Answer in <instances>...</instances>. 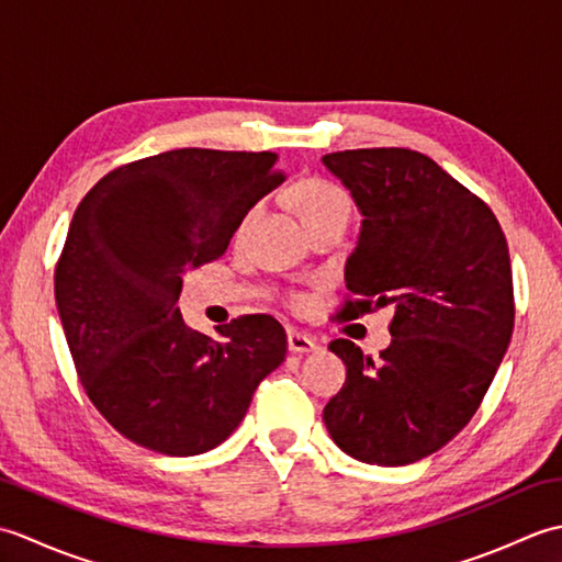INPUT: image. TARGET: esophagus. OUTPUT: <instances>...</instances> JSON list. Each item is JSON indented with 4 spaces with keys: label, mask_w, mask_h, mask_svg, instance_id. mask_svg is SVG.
I'll return each instance as SVG.
<instances>
[{
    "label": "esophagus",
    "mask_w": 562,
    "mask_h": 562,
    "mask_svg": "<svg viewBox=\"0 0 562 562\" xmlns=\"http://www.w3.org/2000/svg\"><path fill=\"white\" fill-rule=\"evenodd\" d=\"M288 348H290V352L306 355V352H314L318 345H316V340L312 336H306V333L288 330Z\"/></svg>",
    "instance_id": "esophagus-1"
}]
</instances>
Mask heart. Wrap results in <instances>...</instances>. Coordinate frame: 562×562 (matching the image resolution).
I'll use <instances>...</instances> for the list:
<instances>
[{
	"label": "heart",
	"instance_id": "b5f03b06",
	"mask_svg": "<svg viewBox=\"0 0 562 562\" xmlns=\"http://www.w3.org/2000/svg\"><path fill=\"white\" fill-rule=\"evenodd\" d=\"M294 205L300 210L302 222L333 210H350L348 195L338 186L321 181V178H308V181L294 188Z\"/></svg>",
	"mask_w": 562,
	"mask_h": 562
}]
</instances>
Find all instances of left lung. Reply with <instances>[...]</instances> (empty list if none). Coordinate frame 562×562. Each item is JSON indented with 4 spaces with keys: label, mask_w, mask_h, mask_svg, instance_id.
<instances>
[{
    "label": "left lung",
    "mask_w": 562,
    "mask_h": 562,
    "mask_svg": "<svg viewBox=\"0 0 562 562\" xmlns=\"http://www.w3.org/2000/svg\"><path fill=\"white\" fill-rule=\"evenodd\" d=\"M362 214L345 262L342 318L393 308L381 360L338 338L348 367L324 408L348 457L405 465L457 437L493 384L515 328L507 238L481 198L413 149L326 154Z\"/></svg>",
    "instance_id": "8db88e82"
}]
</instances>
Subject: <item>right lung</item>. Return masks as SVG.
Segmentation results:
<instances>
[{
	"instance_id": "obj_1",
	"label": "right lung",
	"mask_w": 562,
	"mask_h": 562,
	"mask_svg": "<svg viewBox=\"0 0 562 562\" xmlns=\"http://www.w3.org/2000/svg\"><path fill=\"white\" fill-rule=\"evenodd\" d=\"M272 151L173 149L103 176L71 217L55 302L81 386L135 445L195 457L229 437L288 355L266 314L186 326L183 274L217 260L248 210L282 183Z\"/></svg>"
}]
</instances>
